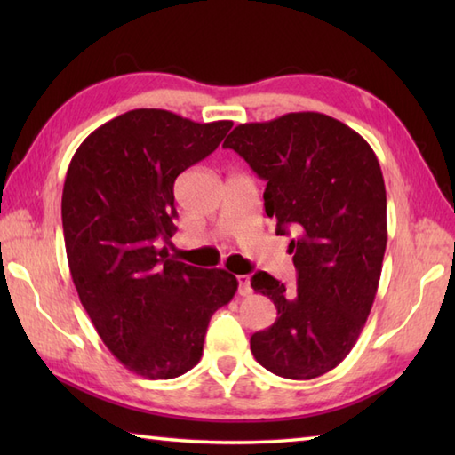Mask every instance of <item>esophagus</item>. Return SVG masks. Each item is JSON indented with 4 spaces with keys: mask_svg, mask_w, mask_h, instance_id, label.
<instances>
[{
    "mask_svg": "<svg viewBox=\"0 0 455 455\" xmlns=\"http://www.w3.org/2000/svg\"><path fill=\"white\" fill-rule=\"evenodd\" d=\"M252 289H250V277L248 275H238V293L246 297Z\"/></svg>",
    "mask_w": 455,
    "mask_h": 455,
    "instance_id": "obj_1",
    "label": "esophagus"
}]
</instances>
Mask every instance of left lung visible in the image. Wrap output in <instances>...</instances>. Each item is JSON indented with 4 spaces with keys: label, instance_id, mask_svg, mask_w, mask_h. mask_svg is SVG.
Listing matches in <instances>:
<instances>
[{
    "label": "left lung",
    "instance_id": "8db88e82",
    "mask_svg": "<svg viewBox=\"0 0 455 455\" xmlns=\"http://www.w3.org/2000/svg\"><path fill=\"white\" fill-rule=\"evenodd\" d=\"M222 147L266 181V215L277 235L293 236L295 289L266 272L252 275L277 318L250 347L267 371L315 379L350 354L379 285L387 246L379 162L347 124L313 111L238 124Z\"/></svg>",
    "mask_w": 455,
    "mask_h": 455
}]
</instances>
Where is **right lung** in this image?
I'll return each instance as SVG.
<instances>
[{"instance_id": "1", "label": "right lung", "mask_w": 455, "mask_h": 455, "mask_svg": "<svg viewBox=\"0 0 455 455\" xmlns=\"http://www.w3.org/2000/svg\"><path fill=\"white\" fill-rule=\"evenodd\" d=\"M230 121L134 109L95 129L68 166L62 227L76 291L111 354L147 379L197 365L212 313L235 297L225 269L170 258L173 183L215 152Z\"/></svg>"}]
</instances>
